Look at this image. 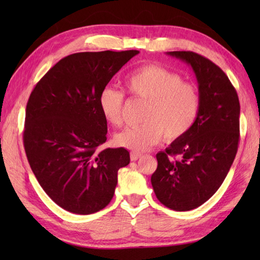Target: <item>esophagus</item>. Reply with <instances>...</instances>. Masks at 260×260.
<instances>
[{
    "label": "esophagus",
    "mask_w": 260,
    "mask_h": 260,
    "mask_svg": "<svg viewBox=\"0 0 260 260\" xmlns=\"http://www.w3.org/2000/svg\"><path fill=\"white\" fill-rule=\"evenodd\" d=\"M141 156H142V155H141V153H139V152H134V151L131 152V159L133 161L138 160Z\"/></svg>",
    "instance_id": "obj_1"
}]
</instances>
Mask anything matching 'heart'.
<instances>
[{
  "mask_svg": "<svg viewBox=\"0 0 260 260\" xmlns=\"http://www.w3.org/2000/svg\"><path fill=\"white\" fill-rule=\"evenodd\" d=\"M127 89L134 98L148 105L144 109V124L128 127L114 136L118 147L134 152L146 151L161 140L177 141L187 135L195 125L201 111V93L193 83L159 65H143L128 74ZM125 96L113 87H104L99 96V108L111 125L122 124Z\"/></svg>",
  "mask_w": 260,
  "mask_h": 260,
  "instance_id": "heart-1",
  "label": "heart"
}]
</instances>
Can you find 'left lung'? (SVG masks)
Instances as JSON below:
<instances>
[{"instance_id":"left-lung-1","label":"left lung","mask_w":260,"mask_h":260,"mask_svg":"<svg viewBox=\"0 0 260 260\" xmlns=\"http://www.w3.org/2000/svg\"><path fill=\"white\" fill-rule=\"evenodd\" d=\"M190 65L202 105L192 128L156 155L151 184L158 201L189 211L213 196L234 161L240 140V102L234 86L213 61L192 51H169Z\"/></svg>"}]
</instances>
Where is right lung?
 Returning <instances> with one entry per match:
<instances>
[{"mask_svg":"<svg viewBox=\"0 0 260 260\" xmlns=\"http://www.w3.org/2000/svg\"><path fill=\"white\" fill-rule=\"evenodd\" d=\"M138 50L77 52L60 59L37 83L26 105L24 147L43 190L60 208L90 214L112 200L125 148L98 151L108 125L101 90Z\"/></svg>","mask_w":260,"mask_h":260,"instance_id":"right-lung-1","label":"right lung"}]
</instances>
